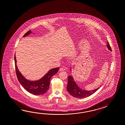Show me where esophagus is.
<instances>
[{
  "instance_id": "obj_1",
  "label": "esophagus",
  "mask_w": 125,
  "mask_h": 125,
  "mask_svg": "<svg viewBox=\"0 0 125 125\" xmlns=\"http://www.w3.org/2000/svg\"><path fill=\"white\" fill-rule=\"evenodd\" d=\"M65 69L64 68H61L60 69V71H65Z\"/></svg>"
}]
</instances>
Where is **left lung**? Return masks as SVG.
<instances>
[{"instance_id":"1","label":"left lung","mask_w":125,"mask_h":125,"mask_svg":"<svg viewBox=\"0 0 125 125\" xmlns=\"http://www.w3.org/2000/svg\"><path fill=\"white\" fill-rule=\"evenodd\" d=\"M107 46L108 49L110 51H112V49L108 42H107ZM99 88V87L91 91L85 90L78 87V86L76 84V83L74 81L73 78L71 75H70L68 78L67 91L73 97L78 98H83V97H88L92 94H94Z\"/></svg>"}]
</instances>
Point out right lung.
Here are the masks:
<instances>
[{
  "mask_svg": "<svg viewBox=\"0 0 125 125\" xmlns=\"http://www.w3.org/2000/svg\"><path fill=\"white\" fill-rule=\"evenodd\" d=\"M31 33V30L25 34L23 37H26ZM14 61L15 65L16 73L19 83L22 86L31 94L39 95L44 94L49 88L50 81L52 76L57 73L59 67L55 68L49 70L48 72L43 77L42 79L35 81H31L26 79L18 70L16 65V59L14 55Z\"/></svg>",
  "mask_w": 125,
  "mask_h": 125,
  "instance_id": "add662e5",
  "label": "right lung"
}]
</instances>
